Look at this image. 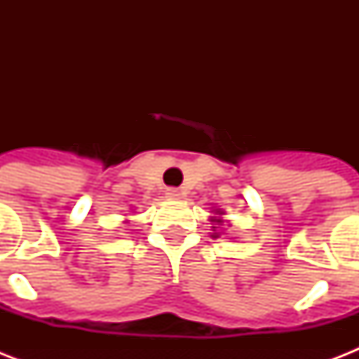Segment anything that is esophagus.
<instances>
[{"label": "esophagus", "instance_id": "34e87169", "mask_svg": "<svg viewBox=\"0 0 359 359\" xmlns=\"http://www.w3.org/2000/svg\"><path fill=\"white\" fill-rule=\"evenodd\" d=\"M180 196H182V194H180L179 188H168V190H165V197H168V199H180Z\"/></svg>", "mask_w": 359, "mask_h": 359}]
</instances>
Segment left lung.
I'll return each mask as SVG.
<instances>
[{"mask_svg":"<svg viewBox=\"0 0 359 359\" xmlns=\"http://www.w3.org/2000/svg\"><path fill=\"white\" fill-rule=\"evenodd\" d=\"M216 214H218V216H212V219H210V222H214L216 225H222V224H224V219H222L224 212H222V210H216ZM212 229L216 231V227H212ZM212 236H219V235H218V233H214Z\"/></svg>","mask_w":359,"mask_h":359,"instance_id":"left-lung-1","label":"left lung"}]
</instances>
